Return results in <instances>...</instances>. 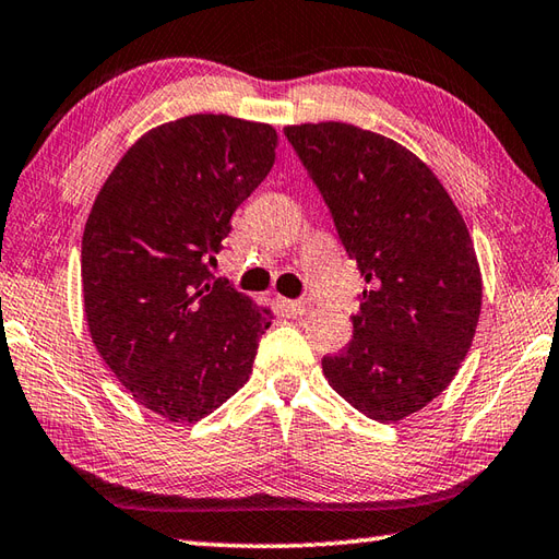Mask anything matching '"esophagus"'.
Instances as JSON below:
<instances>
[{
    "label": "esophagus",
    "instance_id": "34e87169",
    "mask_svg": "<svg viewBox=\"0 0 559 559\" xmlns=\"http://www.w3.org/2000/svg\"><path fill=\"white\" fill-rule=\"evenodd\" d=\"M288 308L295 312V314H308L312 310L310 300H290Z\"/></svg>",
    "mask_w": 559,
    "mask_h": 559
}]
</instances>
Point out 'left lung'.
<instances>
[{
    "instance_id": "left-lung-1",
    "label": "left lung",
    "mask_w": 559,
    "mask_h": 559,
    "mask_svg": "<svg viewBox=\"0 0 559 559\" xmlns=\"http://www.w3.org/2000/svg\"><path fill=\"white\" fill-rule=\"evenodd\" d=\"M286 138L366 281L352 342L322 373L360 414L395 424L439 397L473 346V239L429 164L392 138L338 120L288 126Z\"/></svg>"
}]
</instances>
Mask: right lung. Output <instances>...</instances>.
Instances as JSON below:
<instances>
[{
	"label": "right lung",
	"instance_id": "obj_1",
	"mask_svg": "<svg viewBox=\"0 0 559 559\" xmlns=\"http://www.w3.org/2000/svg\"><path fill=\"white\" fill-rule=\"evenodd\" d=\"M276 147V128L257 120H169L130 145L86 217L92 342L133 400L167 421L195 424L233 397L271 326L269 308L211 269Z\"/></svg>",
	"mask_w": 559,
	"mask_h": 559
}]
</instances>
